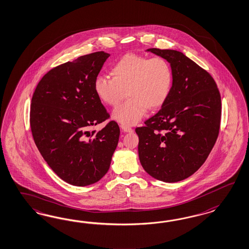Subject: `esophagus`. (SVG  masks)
I'll list each match as a JSON object with an SVG mask.
<instances>
[{"mask_svg":"<svg viewBox=\"0 0 249 249\" xmlns=\"http://www.w3.org/2000/svg\"><path fill=\"white\" fill-rule=\"evenodd\" d=\"M122 130L124 131V132H125V133H132L134 130L132 129L131 127H129L127 125H122Z\"/></svg>","mask_w":249,"mask_h":249,"instance_id":"34e87169","label":"esophagus"}]
</instances>
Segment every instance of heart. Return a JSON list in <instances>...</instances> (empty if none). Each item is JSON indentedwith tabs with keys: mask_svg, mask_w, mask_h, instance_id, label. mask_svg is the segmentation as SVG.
I'll return each mask as SVG.
<instances>
[{
	"mask_svg": "<svg viewBox=\"0 0 249 249\" xmlns=\"http://www.w3.org/2000/svg\"><path fill=\"white\" fill-rule=\"evenodd\" d=\"M111 72L113 77L97 75L93 88L99 99L112 107L119 105L127 91V101L113 112L124 125L139 123L149 107L162 106L170 93L173 72L163 57L126 54L113 64Z\"/></svg>",
	"mask_w": 249,
	"mask_h": 249,
	"instance_id": "obj_1",
	"label": "heart"
}]
</instances>
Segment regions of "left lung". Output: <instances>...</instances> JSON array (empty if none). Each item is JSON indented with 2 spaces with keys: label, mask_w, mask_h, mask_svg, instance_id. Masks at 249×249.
Listing matches in <instances>:
<instances>
[{
  "label": "left lung",
  "mask_w": 249,
  "mask_h": 249,
  "mask_svg": "<svg viewBox=\"0 0 249 249\" xmlns=\"http://www.w3.org/2000/svg\"><path fill=\"white\" fill-rule=\"evenodd\" d=\"M170 64V93L157 114L135 128L143 169L157 180L175 183L205 163L219 134L221 96L209 72L181 52L150 48Z\"/></svg>",
  "instance_id": "obj_1"
}]
</instances>
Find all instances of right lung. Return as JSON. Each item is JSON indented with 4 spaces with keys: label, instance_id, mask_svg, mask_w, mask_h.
I'll use <instances>...</instances> for the list:
<instances>
[{
    "label": "right lung",
    "instance_id": "obj_1",
    "mask_svg": "<svg viewBox=\"0 0 249 249\" xmlns=\"http://www.w3.org/2000/svg\"><path fill=\"white\" fill-rule=\"evenodd\" d=\"M109 56L96 52L58 65L44 74L33 94L30 124L36 146L52 170L70 185L98 182L109 170L119 141L116 122L90 132L110 117L93 88Z\"/></svg>",
    "mask_w": 249,
    "mask_h": 249
}]
</instances>
